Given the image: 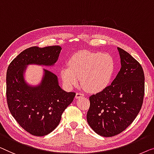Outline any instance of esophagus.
Returning <instances> with one entry per match:
<instances>
[{
    "mask_svg": "<svg viewBox=\"0 0 154 154\" xmlns=\"http://www.w3.org/2000/svg\"><path fill=\"white\" fill-rule=\"evenodd\" d=\"M83 96H84V94H83V93L77 92L76 96H75V98H81V97H83Z\"/></svg>",
    "mask_w": 154,
    "mask_h": 154,
    "instance_id": "obj_1",
    "label": "esophagus"
}]
</instances>
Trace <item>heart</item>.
Segmentation results:
<instances>
[{
	"mask_svg": "<svg viewBox=\"0 0 154 154\" xmlns=\"http://www.w3.org/2000/svg\"><path fill=\"white\" fill-rule=\"evenodd\" d=\"M114 70V62L107 54L82 51L73 55L68 67L60 69V76L66 87L82 85L86 91L95 93L103 90L109 83Z\"/></svg>",
	"mask_w": 154,
	"mask_h": 154,
	"instance_id": "1",
	"label": "heart"
}]
</instances>
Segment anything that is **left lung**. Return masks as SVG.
Instances as JSON below:
<instances>
[{
	"mask_svg": "<svg viewBox=\"0 0 154 154\" xmlns=\"http://www.w3.org/2000/svg\"><path fill=\"white\" fill-rule=\"evenodd\" d=\"M121 68L111 85L89 97L86 119L91 128L103 137L121 133L135 120L144 96L142 67L129 53L118 47Z\"/></svg>",
	"mask_w": 154,
	"mask_h": 154,
	"instance_id": "8db88e82",
	"label": "left lung"
}]
</instances>
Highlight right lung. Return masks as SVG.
<instances>
[{
	"mask_svg": "<svg viewBox=\"0 0 154 154\" xmlns=\"http://www.w3.org/2000/svg\"><path fill=\"white\" fill-rule=\"evenodd\" d=\"M61 50L58 45L31 47L12 60L6 75V97L10 113L20 126L35 136H45L59 124L63 112L72 103L75 92H66L58 85L57 76L45 70L42 84L31 87L23 77L26 65L51 66Z\"/></svg>",
	"mask_w": 154,
	"mask_h": 154,
	"instance_id": "obj_1",
	"label": "right lung"
}]
</instances>
